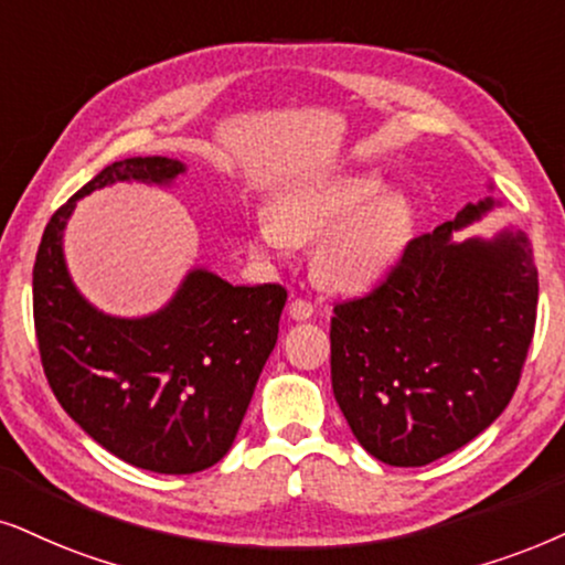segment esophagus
<instances>
[{
    "label": "esophagus",
    "instance_id": "obj_1",
    "mask_svg": "<svg viewBox=\"0 0 565 565\" xmlns=\"http://www.w3.org/2000/svg\"><path fill=\"white\" fill-rule=\"evenodd\" d=\"M312 312H316V307H312V302L310 299H305V297H295L289 302V316L295 318V320H307V318H312Z\"/></svg>",
    "mask_w": 565,
    "mask_h": 565
}]
</instances>
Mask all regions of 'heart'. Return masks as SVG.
<instances>
[{"instance_id": "b5f03b06", "label": "heart", "mask_w": 565, "mask_h": 565, "mask_svg": "<svg viewBox=\"0 0 565 565\" xmlns=\"http://www.w3.org/2000/svg\"><path fill=\"white\" fill-rule=\"evenodd\" d=\"M373 174H344L299 182L270 200L268 218L255 226L249 247L258 255L284 253L310 242L312 268L333 289L356 291L375 284L404 247L409 216L394 195H381Z\"/></svg>"}]
</instances>
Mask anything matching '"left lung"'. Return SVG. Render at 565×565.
<instances>
[{"label": "left lung", "instance_id": "8db88e82", "mask_svg": "<svg viewBox=\"0 0 565 565\" xmlns=\"http://www.w3.org/2000/svg\"><path fill=\"white\" fill-rule=\"evenodd\" d=\"M490 205L409 239L367 295L333 305V396L360 446L391 467L467 446L521 381L540 291L530 242L451 239Z\"/></svg>", "mask_w": 565, "mask_h": 565}]
</instances>
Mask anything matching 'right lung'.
I'll list each match as a JSON object with an SVG mask.
<instances>
[{"instance_id": "1", "label": "right lung", "mask_w": 565, "mask_h": 565, "mask_svg": "<svg viewBox=\"0 0 565 565\" xmlns=\"http://www.w3.org/2000/svg\"><path fill=\"white\" fill-rule=\"evenodd\" d=\"M180 161H114L49 218L33 263L41 365L62 409L98 446L159 475H195L224 459L274 352L281 284L232 287L192 270L151 318L102 316L77 295L62 258L75 200L117 180L169 182Z\"/></svg>"}]
</instances>
